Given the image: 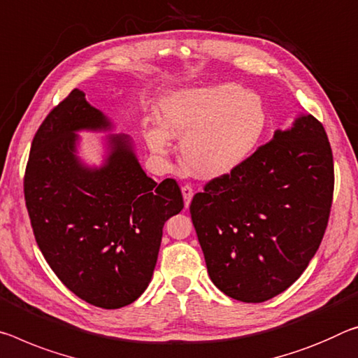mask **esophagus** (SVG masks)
<instances>
[{
    "label": "esophagus",
    "mask_w": 358,
    "mask_h": 358,
    "mask_svg": "<svg viewBox=\"0 0 358 358\" xmlns=\"http://www.w3.org/2000/svg\"><path fill=\"white\" fill-rule=\"evenodd\" d=\"M181 194H183V199H185V207L188 208L192 196H194V189H192L189 185H185V186H181Z\"/></svg>",
    "instance_id": "1"
}]
</instances>
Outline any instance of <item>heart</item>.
Returning <instances> with one entry per match:
<instances>
[{
    "mask_svg": "<svg viewBox=\"0 0 358 358\" xmlns=\"http://www.w3.org/2000/svg\"><path fill=\"white\" fill-rule=\"evenodd\" d=\"M161 127L146 130L152 152L167 156L170 138L181 141V159L202 178L239 169L263 138L268 113L259 95L237 84L180 89L157 106Z\"/></svg>",
    "mask_w": 358,
    "mask_h": 358,
    "instance_id": "b5f03b06",
    "label": "heart"
}]
</instances>
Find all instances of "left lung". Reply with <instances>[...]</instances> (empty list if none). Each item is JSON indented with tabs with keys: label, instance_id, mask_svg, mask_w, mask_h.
Masks as SVG:
<instances>
[{
	"label": "left lung",
	"instance_id": "obj_1",
	"mask_svg": "<svg viewBox=\"0 0 358 358\" xmlns=\"http://www.w3.org/2000/svg\"><path fill=\"white\" fill-rule=\"evenodd\" d=\"M333 188L331 146L312 115L208 181L189 212L212 282L242 303L285 292L319 250Z\"/></svg>",
	"mask_w": 358,
	"mask_h": 358
}]
</instances>
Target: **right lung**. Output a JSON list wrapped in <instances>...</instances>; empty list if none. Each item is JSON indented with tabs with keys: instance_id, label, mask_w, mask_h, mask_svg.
I'll return each instance as SVG.
<instances>
[{
	"instance_id": "1",
	"label": "right lung",
	"mask_w": 358,
	"mask_h": 358,
	"mask_svg": "<svg viewBox=\"0 0 358 358\" xmlns=\"http://www.w3.org/2000/svg\"><path fill=\"white\" fill-rule=\"evenodd\" d=\"M110 117L75 89L33 138L25 203L39 250L62 283L84 301L124 308L151 282L164 223L183 208L173 178L156 183L132 138L111 134L101 166L78 156V132H110Z\"/></svg>"
}]
</instances>
